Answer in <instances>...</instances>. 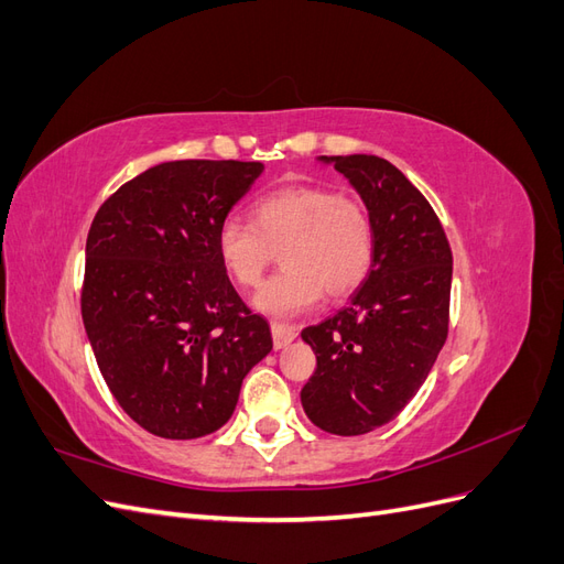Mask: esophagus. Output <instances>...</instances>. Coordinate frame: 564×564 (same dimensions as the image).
I'll use <instances>...</instances> for the list:
<instances>
[{
  "label": "esophagus",
  "mask_w": 564,
  "mask_h": 564,
  "mask_svg": "<svg viewBox=\"0 0 564 564\" xmlns=\"http://www.w3.org/2000/svg\"><path fill=\"white\" fill-rule=\"evenodd\" d=\"M270 332H272V344H275V350L286 348L296 338V329L292 324H284V322H272Z\"/></svg>",
  "instance_id": "esophagus-1"
}]
</instances>
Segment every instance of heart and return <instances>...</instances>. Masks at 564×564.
<instances>
[{
    "instance_id": "1",
    "label": "heart",
    "mask_w": 564,
    "mask_h": 564,
    "mask_svg": "<svg viewBox=\"0 0 564 564\" xmlns=\"http://www.w3.org/2000/svg\"><path fill=\"white\" fill-rule=\"evenodd\" d=\"M216 249L228 275L256 286L282 249L284 270L253 296L265 315L292 317L327 292L344 299L360 286L373 261V224L360 199L329 185H284L253 204V224L226 218Z\"/></svg>"
}]
</instances>
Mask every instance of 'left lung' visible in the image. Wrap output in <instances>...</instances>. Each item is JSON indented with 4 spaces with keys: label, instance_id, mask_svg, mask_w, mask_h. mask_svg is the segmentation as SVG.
Instances as JSON below:
<instances>
[{
    "label": "left lung",
    "instance_id": "8db88e82",
    "mask_svg": "<svg viewBox=\"0 0 564 564\" xmlns=\"http://www.w3.org/2000/svg\"><path fill=\"white\" fill-rule=\"evenodd\" d=\"M317 160L369 209L373 261L344 311L301 332L317 357L301 404L322 431L365 435L402 412L445 346L452 249L429 199L388 160Z\"/></svg>",
    "mask_w": 564,
    "mask_h": 564
}]
</instances>
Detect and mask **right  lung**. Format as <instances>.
<instances>
[{
    "label": "right lung",
    "mask_w": 564,
    "mask_h": 564,
    "mask_svg": "<svg viewBox=\"0 0 564 564\" xmlns=\"http://www.w3.org/2000/svg\"><path fill=\"white\" fill-rule=\"evenodd\" d=\"M261 172V162H162L94 216L84 329L115 400L152 435L218 431L272 350L268 322L237 296L216 249L220 224Z\"/></svg>",
    "instance_id": "add662e5"
}]
</instances>
